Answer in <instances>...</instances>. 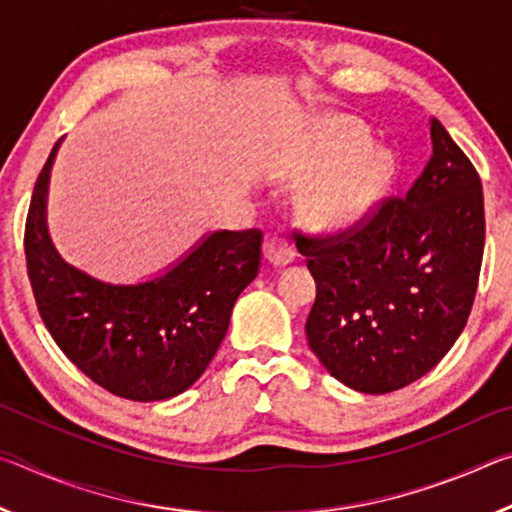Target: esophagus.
I'll return each instance as SVG.
<instances>
[{
	"mask_svg": "<svg viewBox=\"0 0 512 512\" xmlns=\"http://www.w3.org/2000/svg\"><path fill=\"white\" fill-rule=\"evenodd\" d=\"M293 255H296V250H293L289 239L271 235L264 241V257L273 266H287L293 259Z\"/></svg>",
	"mask_w": 512,
	"mask_h": 512,
	"instance_id": "1",
	"label": "esophagus"
}]
</instances>
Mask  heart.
Wrapping results in <instances>:
<instances>
[{
	"mask_svg": "<svg viewBox=\"0 0 512 512\" xmlns=\"http://www.w3.org/2000/svg\"><path fill=\"white\" fill-rule=\"evenodd\" d=\"M368 135L359 128L339 131L327 144L323 164L336 167L368 149ZM393 176V160L386 151H372L350 164L341 176H336L318 198V210L329 221L348 223L359 219L384 192Z\"/></svg>",
	"mask_w": 512,
	"mask_h": 512,
	"instance_id": "heart-1",
	"label": "heart"
}]
</instances>
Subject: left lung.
<instances>
[{"instance_id":"left-lung-1","label":"left lung","mask_w":512,"mask_h":512,"mask_svg":"<svg viewBox=\"0 0 512 512\" xmlns=\"http://www.w3.org/2000/svg\"><path fill=\"white\" fill-rule=\"evenodd\" d=\"M429 126L431 158L406 196H381L327 235L296 230L316 280L309 348L359 393H391L427 375L461 336L479 284V173L436 117Z\"/></svg>"}]
</instances>
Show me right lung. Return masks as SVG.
<instances>
[{
    "instance_id": "right-lung-1",
    "label": "right lung",
    "mask_w": 512,
    "mask_h": 512,
    "mask_svg": "<svg viewBox=\"0 0 512 512\" xmlns=\"http://www.w3.org/2000/svg\"><path fill=\"white\" fill-rule=\"evenodd\" d=\"M51 149L33 187L24 255L33 298L51 339L108 393L167 400L203 375L228 332L235 300L259 273L262 230H221L169 273L112 287L67 266L45 228Z\"/></svg>"
}]
</instances>
